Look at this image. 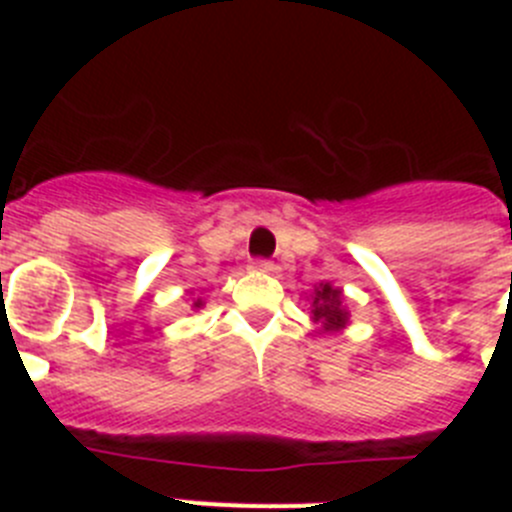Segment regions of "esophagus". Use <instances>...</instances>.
<instances>
[{"instance_id": "esophagus-1", "label": "esophagus", "mask_w": 512, "mask_h": 512, "mask_svg": "<svg viewBox=\"0 0 512 512\" xmlns=\"http://www.w3.org/2000/svg\"><path fill=\"white\" fill-rule=\"evenodd\" d=\"M251 269H256V271H271V269H274V264H271V261H266V259H253V261H251Z\"/></svg>"}]
</instances>
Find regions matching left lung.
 Segmentation results:
<instances>
[{
    "label": "left lung",
    "mask_w": 512,
    "mask_h": 512,
    "mask_svg": "<svg viewBox=\"0 0 512 512\" xmlns=\"http://www.w3.org/2000/svg\"><path fill=\"white\" fill-rule=\"evenodd\" d=\"M348 310L343 305V292L338 287H333L330 282H323L315 289V297H312V323H318L320 330L325 333H336L348 325Z\"/></svg>",
    "instance_id": "8db88e82"
}]
</instances>
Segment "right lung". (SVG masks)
Returning a JSON list of instances; mask_svg holds the SVG:
<instances>
[{
	"label": "right lung",
	"instance_id": "right-lung-1",
	"mask_svg": "<svg viewBox=\"0 0 512 512\" xmlns=\"http://www.w3.org/2000/svg\"><path fill=\"white\" fill-rule=\"evenodd\" d=\"M202 305H205V302H202V300H200V297H197V300H194V302H192V307H194V310H200V307H202Z\"/></svg>",
	"mask_w": 512,
	"mask_h": 512
}]
</instances>
